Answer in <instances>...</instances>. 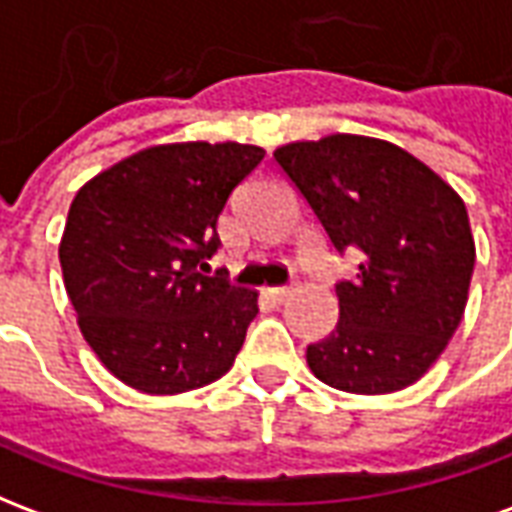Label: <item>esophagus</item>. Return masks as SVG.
<instances>
[{
    "label": "esophagus",
    "instance_id": "obj_1",
    "mask_svg": "<svg viewBox=\"0 0 512 512\" xmlns=\"http://www.w3.org/2000/svg\"><path fill=\"white\" fill-rule=\"evenodd\" d=\"M268 296H271V299L274 301H285L290 296V288H268L266 290Z\"/></svg>",
    "mask_w": 512,
    "mask_h": 512
}]
</instances>
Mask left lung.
Here are the masks:
<instances>
[{"instance_id": "1", "label": "left lung", "mask_w": 512, "mask_h": 512, "mask_svg": "<svg viewBox=\"0 0 512 512\" xmlns=\"http://www.w3.org/2000/svg\"><path fill=\"white\" fill-rule=\"evenodd\" d=\"M274 161L321 222L337 255L362 263L337 279L340 321L307 345L323 384L397 392L425 376L458 329L474 271L466 205L403 147L334 134L279 147Z\"/></svg>"}]
</instances>
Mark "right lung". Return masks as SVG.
<instances>
[{"label":"right lung","mask_w":512,"mask_h":512,"mask_svg":"<svg viewBox=\"0 0 512 512\" xmlns=\"http://www.w3.org/2000/svg\"><path fill=\"white\" fill-rule=\"evenodd\" d=\"M266 150L180 142L139 150L73 197L60 266L79 329L123 384L178 395L233 367L257 293L222 271L216 222Z\"/></svg>","instance_id":"obj_1"}]
</instances>
